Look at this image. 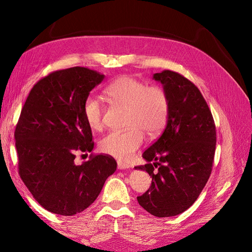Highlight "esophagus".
Wrapping results in <instances>:
<instances>
[{
  "instance_id": "1",
  "label": "esophagus",
  "mask_w": 252,
  "mask_h": 252,
  "mask_svg": "<svg viewBox=\"0 0 252 252\" xmlns=\"http://www.w3.org/2000/svg\"><path fill=\"white\" fill-rule=\"evenodd\" d=\"M118 168L119 169H128V168H130V166H129L128 164H125V163L118 162Z\"/></svg>"
}]
</instances>
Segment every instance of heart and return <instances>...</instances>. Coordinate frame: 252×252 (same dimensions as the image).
Returning a JSON list of instances; mask_svg holds the SVG:
<instances>
[{
	"label": "heart",
	"instance_id": "1",
	"mask_svg": "<svg viewBox=\"0 0 252 252\" xmlns=\"http://www.w3.org/2000/svg\"><path fill=\"white\" fill-rule=\"evenodd\" d=\"M113 102L128 108L127 127L124 132L112 131L98 143L104 154L126 162L144 142V133L155 138L163 131L169 114V98L159 86L146 84L129 75L121 77L105 89ZM84 118L93 130L103 127L104 106L94 96H88L83 106Z\"/></svg>",
	"mask_w": 252,
	"mask_h": 252
}]
</instances>
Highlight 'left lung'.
Here are the masks:
<instances>
[{
  "mask_svg": "<svg viewBox=\"0 0 252 252\" xmlns=\"http://www.w3.org/2000/svg\"><path fill=\"white\" fill-rule=\"evenodd\" d=\"M169 98L162 135L143 152L147 164L136 166L152 178L138 196L142 207L158 218L178 216L191 206L212 170L217 134L211 111L201 91L178 72L154 74Z\"/></svg>",
  "mask_w": 252,
  "mask_h": 252,
  "instance_id": "8db88e82",
  "label": "left lung"
}]
</instances>
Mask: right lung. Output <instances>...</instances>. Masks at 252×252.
Wrapping results in <instances>:
<instances>
[{"mask_svg":"<svg viewBox=\"0 0 252 252\" xmlns=\"http://www.w3.org/2000/svg\"><path fill=\"white\" fill-rule=\"evenodd\" d=\"M104 78L85 67L51 72L30 90L22 108L14 131L20 177L35 201L57 215L85 210L117 170L116 159L104 155L74 163L75 152L94 149L83 106Z\"/></svg>","mask_w":252,"mask_h":252,"instance_id":"obj_1","label":"right lung"}]
</instances>
